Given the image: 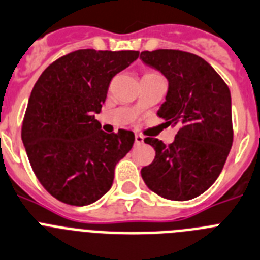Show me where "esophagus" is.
Masks as SVG:
<instances>
[{
  "mask_svg": "<svg viewBox=\"0 0 260 260\" xmlns=\"http://www.w3.org/2000/svg\"><path fill=\"white\" fill-rule=\"evenodd\" d=\"M135 144H136V145H141V144H144V136H141V135H136V136H135Z\"/></svg>",
  "mask_w": 260,
  "mask_h": 260,
  "instance_id": "obj_1",
  "label": "esophagus"
}]
</instances>
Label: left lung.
<instances>
[{"instance_id": "8db88e82", "label": "left lung", "mask_w": 260, "mask_h": 260, "mask_svg": "<svg viewBox=\"0 0 260 260\" xmlns=\"http://www.w3.org/2000/svg\"><path fill=\"white\" fill-rule=\"evenodd\" d=\"M140 58L168 78L166 102L157 115L178 127L169 145L154 137L144 140L155 157L141 177L162 198L189 200L214 183L233 144L229 87L204 58L189 52L144 51Z\"/></svg>"}]
</instances>
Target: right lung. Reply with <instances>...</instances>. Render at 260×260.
<instances>
[{
	"instance_id": "1",
	"label": "right lung",
	"mask_w": 260,
	"mask_h": 260,
	"mask_svg": "<svg viewBox=\"0 0 260 260\" xmlns=\"http://www.w3.org/2000/svg\"><path fill=\"white\" fill-rule=\"evenodd\" d=\"M139 53L78 49L52 62L36 81L22 141L40 184L60 202L82 207L111 188L115 166L132 149L135 135L103 132L94 114L105 103L112 77Z\"/></svg>"
}]
</instances>
